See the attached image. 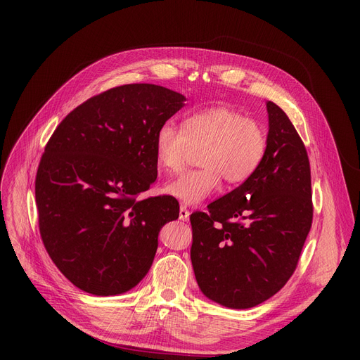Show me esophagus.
Instances as JSON below:
<instances>
[{"mask_svg": "<svg viewBox=\"0 0 360 360\" xmlns=\"http://www.w3.org/2000/svg\"><path fill=\"white\" fill-rule=\"evenodd\" d=\"M179 219H181L182 221H186L188 219H190V210H188L185 205H181V207H179Z\"/></svg>", "mask_w": 360, "mask_h": 360, "instance_id": "esophagus-1", "label": "esophagus"}]
</instances>
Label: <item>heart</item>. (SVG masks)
I'll return each mask as SVG.
<instances>
[{
    "label": "heart",
    "mask_w": 360,
    "mask_h": 360,
    "mask_svg": "<svg viewBox=\"0 0 360 360\" xmlns=\"http://www.w3.org/2000/svg\"><path fill=\"white\" fill-rule=\"evenodd\" d=\"M266 147L262 127L226 106L191 113L184 121V129L165 122L155 134L156 160L167 174L181 172L191 148H202L198 156L201 169L185 172L163 188L167 195L186 205H195L214 194L220 178L233 185L251 178Z\"/></svg>",
    "instance_id": "heart-1"
}]
</instances>
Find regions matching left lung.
<instances>
[{"label":"left lung","mask_w":360,"mask_h":360,"mask_svg":"<svg viewBox=\"0 0 360 360\" xmlns=\"http://www.w3.org/2000/svg\"><path fill=\"white\" fill-rule=\"evenodd\" d=\"M266 153L251 178L191 214V262L205 297L248 309L293 274L312 224L311 169L293 124L267 102Z\"/></svg>","instance_id":"obj_1"}]
</instances>
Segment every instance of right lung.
<instances>
[{"label":"right lung","instance_id":"right-lung-1","mask_svg":"<svg viewBox=\"0 0 360 360\" xmlns=\"http://www.w3.org/2000/svg\"><path fill=\"white\" fill-rule=\"evenodd\" d=\"M156 84H125L98 94L63 120L36 175L45 248L75 288L115 296L151 267L159 232L176 220L170 195L140 200L158 178L155 134L185 105Z\"/></svg>","mask_w":360,"mask_h":360}]
</instances>
